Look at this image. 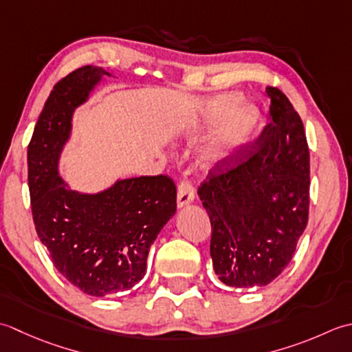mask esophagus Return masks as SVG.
I'll use <instances>...</instances> for the list:
<instances>
[{
  "mask_svg": "<svg viewBox=\"0 0 352 352\" xmlns=\"http://www.w3.org/2000/svg\"><path fill=\"white\" fill-rule=\"evenodd\" d=\"M195 200V190H192V185L188 181H184L177 186V208H184L185 205L191 204Z\"/></svg>",
  "mask_w": 352,
  "mask_h": 352,
  "instance_id": "obj_1",
  "label": "esophagus"
}]
</instances>
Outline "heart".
Returning a JSON list of instances; mask_svg holds the SVG:
<instances>
[{
    "instance_id": "obj_1",
    "label": "heart",
    "mask_w": 352,
    "mask_h": 352,
    "mask_svg": "<svg viewBox=\"0 0 352 352\" xmlns=\"http://www.w3.org/2000/svg\"><path fill=\"white\" fill-rule=\"evenodd\" d=\"M241 103L239 94H220L206 102L192 131L200 132L219 121L205 146L200 150L199 160L204 167H216L229 160L236 150L246 144L258 126L260 113L256 107Z\"/></svg>"
}]
</instances>
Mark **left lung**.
Returning <instances> with one entry per match:
<instances>
[{"instance_id": "1", "label": "left lung", "mask_w": 352, "mask_h": 352, "mask_svg": "<svg viewBox=\"0 0 352 352\" xmlns=\"http://www.w3.org/2000/svg\"><path fill=\"white\" fill-rule=\"evenodd\" d=\"M272 123L260 140L211 171L197 195L211 220L212 267L223 284L252 289L287 267L308 220L310 155L302 120L266 88Z\"/></svg>"}]
</instances>
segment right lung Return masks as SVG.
Wrapping results in <instances>:
<instances>
[{
  "mask_svg": "<svg viewBox=\"0 0 352 352\" xmlns=\"http://www.w3.org/2000/svg\"><path fill=\"white\" fill-rule=\"evenodd\" d=\"M104 77L112 76L86 65L62 78L41 112L27 155L36 232L54 267L97 298L131 290L144 278L150 246L176 212V186L168 176L117 179L98 192L71 190L60 176L74 112Z\"/></svg>",
  "mask_w": 352,
  "mask_h": 352,
  "instance_id": "1",
  "label": "right lung"
}]
</instances>
